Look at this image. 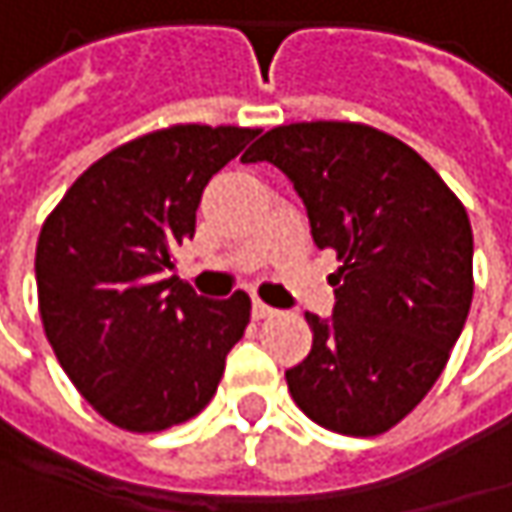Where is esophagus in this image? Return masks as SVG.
<instances>
[{
	"label": "esophagus",
	"instance_id": "1",
	"mask_svg": "<svg viewBox=\"0 0 512 512\" xmlns=\"http://www.w3.org/2000/svg\"><path fill=\"white\" fill-rule=\"evenodd\" d=\"M274 314V309L268 306V303H262V300H253V317L256 320H265V317H271Z\"/></svg>",
	"mask_w": 512,
	"mask_h": 512
}]
</instances>
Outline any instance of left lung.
<instances>
[{
    "instance_id": "obj_1",
    "label": "left lung",
    "mask_w": 512,
    "mask_h": 512,
    "mask_svg": "<svg viewBox=\"0 0 512 512\" xmlns=\"http://www.w3.org/2000/svg\"><path fill=\"white\" fill-rule=\"evenodd\" d=\"M274 163L306 206L314 244L344 262L332 317L306 314L311 352L285 370L317 425L376 437L440 379L472 306V227L414 148L352 122L268 130L244 163Z\"/></svg>"
}]
</instances>
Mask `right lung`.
<instances>
[{"label":"right lung","mask_w":512,"mask_h":512,"mask_svg":"<svg viewBox=\"0 0 512 512\" xmlns=\"http://www.w3.org/2000/svg\"><path fill=\"white\" fill-rule=\"evenodd\" d=\"M174 125L92 163L46 218L37 300L60 367L125 431H163L209 405L250 297L206 300L180 282L174 250L195 236L203 189L256 136Z\"/></svg>","instance_id":"1"}]
</instances>
